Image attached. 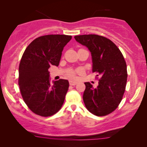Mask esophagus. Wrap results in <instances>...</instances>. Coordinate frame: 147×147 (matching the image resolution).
<instances>
[{
  "label": "esophagus",
  "instance_id": "34e87169",
  "mask_svg": "<svg viewBox=\"0 0 147 147\" xmlns=\"http://www.w3.org/2000/svg\"><path fill=\"white\" fill-rule=\"evenodd\" d=\"M78 84L77 82L73 81V80H69V85L70 86H76Z\"/></svg>",
  "mask_w": 147,
  "mask_h": 147
}]
</instances>
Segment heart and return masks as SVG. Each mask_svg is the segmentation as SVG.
<instances>
[{
	"instance_id": "1",
	"label": "heart",
	"mask_w": 147,
	"mask_h": 147,
	"mask_svg": "<svg viewBox=\"0 0 147 147\" xmlns=\"http://www.w3.org/2000/svg\"><path fill=\"white\" fill-rule=\"evenodd\" d=\"M74 75H75V73H74V71H69V73H68V76H70V77H74Z\"/></svg>"
}]
</instances>
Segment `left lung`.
<instances>
[{"label":"left lung","instance_id":"1","mask_svg":"<svg viewBox=\"0 0 147 147\" xmlns=\"http://www.w3.org/2000/svg\"><path fill=\"white\" fill-rule=\"evenodd\" d=\"M91 53L92 71L100 79L94 88L85 82L83 100L87 109L98 116L108 115L116 110L121 102L127 81L126 64L121 51L107 38L97 35L74 37Z\"/></svg>","mask_w":147,"mask_h":147}]
</instances>
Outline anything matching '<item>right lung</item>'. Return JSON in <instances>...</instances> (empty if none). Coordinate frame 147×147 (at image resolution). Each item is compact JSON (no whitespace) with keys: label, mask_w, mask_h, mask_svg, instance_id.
<instances>
[{"label":"right lung","mask_w":147,"mask_h":147,"mask_svg":"<svg viewBox=\"0 0 147 147\" xmlns=\"http://www.w3.org/2000/svg\"><path fill=\"white\" fill-rule=\"evenodd\" d=\"M71 36L48 35L33 40L26 48L19 67V85L24 102L32 112L47 117L61 109L69 82H50V66L59 65L63 47Z\"/></svg>","instance_id":"1"}]
</instances>
